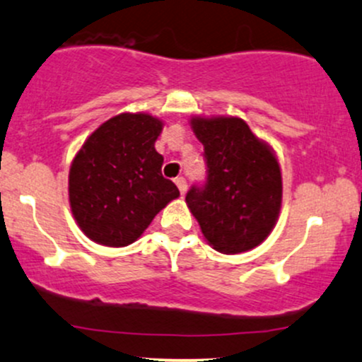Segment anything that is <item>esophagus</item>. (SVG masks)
Wrapping results in <instances>:
<instances>
[{"mask_svg": "<svg viewBox=\"0 0 362 362\" xmlns=\"http://www.w3.org/2000/svg\"><path fill=\"white\" fill-rule=\"evenodd\" d=\"M174 182H176V186H177V188H180V192H181V194H185L186 193V186H188V185H186V180H185V177H176V180H174Z\"/></svg>", "mask_w": 362, "mask_h": 362, "instance_id": "34e87169", "label": "esophagus"}]
</instances>
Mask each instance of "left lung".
Returning <instances> with one entry per match:
<instances>
[{
  "label": "left lung",
  "instance_id": "obj_1",
  "mask_svg": "<svg viewBox=\"0 0 362 362\" xmlns=\"http://www.w3.org/2000/svg\"><path fill=\"white\" fill-rule=\"evenodd\" d=\"M206 159L205 186H193L186 205L203 238L224 255L245 253L274 230L282 206V173L274 148L238 116H193Z\"/></svg>",
  "mask_w": 362,
  "mask_h": 362
}]
</instances>
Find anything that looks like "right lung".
I'll return each mask as SVG.
<instances>
[{"label":"right lung","mask_w":362,"mask_h":362,"mask_svg":"<svg viewBox=\"0 0 362 362\" xmlns=\"http://www.w3.org/2000/svg\"><path fill=\"white\" fill-rule=\"evenodd\" d=\"M164 121L148 112H121L104 121L73 157L68 200L76 224L97 245L135 243L168 203L180 197L162 176L156 150Z\"/></svg>","instance_id":"1"}]
</instances>
